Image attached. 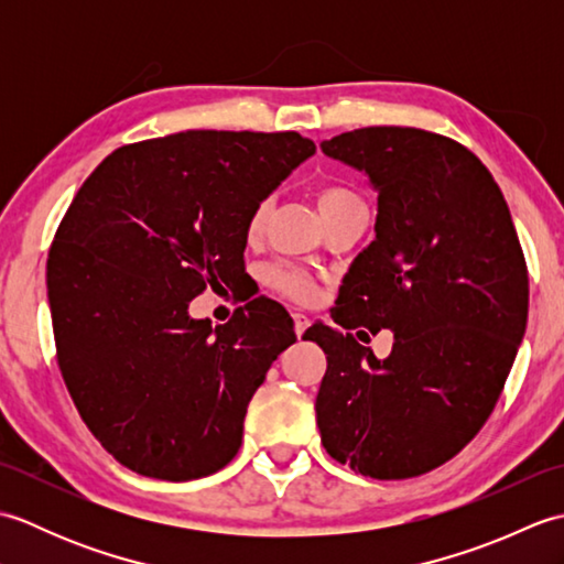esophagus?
I'll return each instance as SVG.
<instances>
[{"instance_id": "1", "label": "esophagus", "mask_w": 564, "mask_h": 564, "mask_svg": "<svg viewBox=\"0 0 564 564\" xmlns=\"http://www.w3.org/2000/svg\"><path fill=\"white\" fill-rule=\"evenodd\" d=\"M293 325H295V337L301 339L305 329H307V325H310V319L303 313H293Z\"/></svg>"}]
</instances>
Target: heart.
<instances>
[{
	"label": "heart",
	"mask_w": 564,
	"mask_h": 564,
	"mask_svg": "<svg viewBox=\"0 0 564 564\" xmlns=\"http://www.w3.org/2000/svg\"><path fill=\"white\" fill-rule=\"evenodd\" d=\"M315 200H317V210L322 215V220H327V218H332V215H337L346 208L364 206L361 196H358L354 188L344 186V184L317 186ZM267 215H269V203H259V206L249 213L247 227H245V235L249 242H254V239H259V235L263 232ZM261 281L267 283L271 291L289 295V297H293V301H301V303L313 301V295H315V281L310 279L303 269L291 267V263H273V267L263 269Z\"/></svg>",
	"instance_id": "obj_1"
}]
</instances>
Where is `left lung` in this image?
<instances>
[{"mask_svg": "<svg viewBox=\"0 0 564 564\" xmlns=\"http://www.w3.org/2000/svg\"><path fill=\"white\" fill-rule=\"evenodd\" d=\"M319 148L378 194L376 239L344 275L337 327L303 334L327 354L322 446L358 475L406 480L451 460L492 414L529 319V271L495 176L455 140L376 126ZM356 326L390 328L391 356L358 345Z\"/></svg>", "mask_w": 564, "mask_h": 564, "instance_id": "8db88e82", "label": "left lung"}]
</instances>
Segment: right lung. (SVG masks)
<instances>
[{
    "label": "right lung",
    "instance_id": "right-lung-1",
    "mask_svg": "<svg viewBox=\"0 0 564 564\" xmlns=\"http://www.w3.org/2000/svg\"><path fill=\"white\" fill-rule=\"evenodd\" d=\"M297 133L186 130L111 152L47 257L57 366L84 424L133 473L186 482L239 446L293 319L269 297L213 327L188 303L245 273L247 218L315 154Z\"/></svg>",
    "mask_w": 564,
    "mask_h": 564
}]
</instances>
